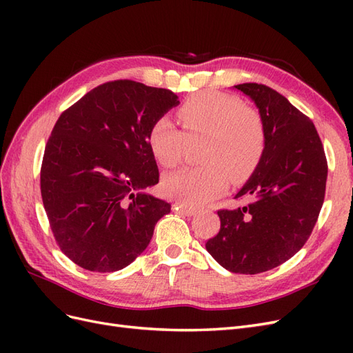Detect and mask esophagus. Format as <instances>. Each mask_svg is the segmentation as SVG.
I'll list each match as a JSON object with an SVG mask.
<instances>
[{
    "label": "esophagus",
    "instance_id": "1",
    "mask_svg": "<svg viewBox=\"0 0 353 353\" xmlns=\"http://www.w3.org/2000/svg\"><path fill=\"white\" fill-rule=\"evenodd\" d=\"M176 210H179L181 213H184L185 216H193L196 213V209L194 208H190L187 205H183V203H176Z\"/></svg>",
    "mask_w": 353,
    "mask_h": 353
}]
</instances>
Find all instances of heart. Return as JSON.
Masks as SVG:
<instances>
[{"label": "heart", "instance_id": "b5f03b06", "mask_svg": "<svg viewBox=\"0 0 353 353\" xmlns=\"http://www.w3.org/2000/svg\"><path fill=\"white\" fill-rule=\"evenodd\" d=\"M184 131L168 116H160L148 131V147L165 168L183 160L188 141L205 140L197 168H184L163 178V191L184 205L203 206L227 188L230 176H248L265 148L261 116L241 100L221 92H201L178 110Z\"/></svg>", "mask_w": 353, "mask_h": 353}]
</instances>
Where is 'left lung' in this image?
<instances>
[{"mask_svg":"<svg viewBox=\"0 0 353 353\" xmlns=\"http://www.w3.org/2000/svg\"><path fill=\"white\" fill-rule=\"evenodd\" d=\"M234 88L254 103L265 148L236 199L248 205L219 210L221 230L206 250L236 274H259L303 248L323 208L327 160L314 123L281 94L261 83Z\"/></svg>","mask_w":353,"mask_h":353,"instance_id":"1","label":"left lung"}]
</instances>
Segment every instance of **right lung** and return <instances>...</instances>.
Returning a JSON list of instances; mask_svg holds the SVG:
<instances>
[{"instance_id":"add662e5","label":"right lung","mask_w":353,"mask_h":353,"mask_svg":"<svg viewBox=\"0 0 353 353\" xmlns=\"http://www.w3.org/2000/svg\"><path fill=\"white\" fill-rule=\"evenodd\" d=\"M178 104L172 91L123 79L60 114L42 159L41 194L57 244L81 268L123 270L170 212L145 191L159 183L148 131Z\"/></svg>"}]
</instances>
